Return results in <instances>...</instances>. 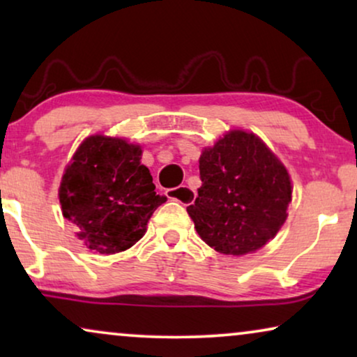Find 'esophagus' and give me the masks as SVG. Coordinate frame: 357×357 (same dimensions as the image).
Segmentation results:
<instances>
[{
	"instance_id": "obj_1",
	"label": "esophagus",
	"mask_w": 357,
	"mask_h": 357,
	"mask_svg": "<svg viewBox=\"0 0 357 357\" xmlns=\"http://www.w3.org/2000/svg\"><path fill=\"white\" fill-rule=\"evenodd\" d=\"M165 195H167L169 199H177V202L183 204L193 203V199L197 198L195 190L187 187V185H182V187H177V188H169L167 192H165Z\"/></svg>"
}]
</instances>
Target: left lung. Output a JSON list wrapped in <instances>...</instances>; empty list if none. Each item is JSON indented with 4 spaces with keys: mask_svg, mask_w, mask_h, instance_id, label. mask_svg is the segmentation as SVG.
I'll list each match as a JSON object with an SVG mask.
<instances>
[{
    "mask_svg": "<svg viewBox=\"0 0 357 357\" xmlns=\"http://www.w3.org/2000/svg\"><path fill=\"white\" fill-rule=\"evenodd\" d=\"M202 187L187 211L199 237L226 255L255 252L287 218L289 174L260 138L234 130L203 151Z\"/></svg>",
    "mask_w": 357,
    "mask_h": 357,
    "instance_id": "obj_1",
    "label": "left lung"
}]
</instances>
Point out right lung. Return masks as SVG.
Instances as JSON below:
<instances>
[{
	"label": "right lung",
	"mask_w": 357,
	"mask_h": 357,
	"mask_svg": "<svg viewBox=\"0 0 357 357\" xmlns=\"http://www.w3.org/2000/svg\"><path fill=\"white\" fill-rule=\"evenodd\" d=\"M154 190L153 175L141 164L139 146L91 136L63 175V216L75 224L87 248L112 255L135 245L153 213L167 202Z\"/></svg>",
	"instance_id": "1"
}]
</instances>
